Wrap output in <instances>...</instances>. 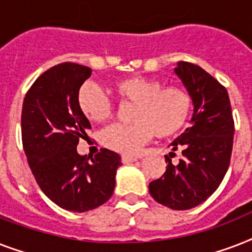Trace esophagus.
Segmentation results:
<instances>
[{"label":"esophagus","mask_w":252,"mask_h":252,"mask_svg":"<svg viewBox=\"0 0 252 252\" xmlns=\"http://www.w3.org/2000/svg\"><path fill=\"white\" fill-rule=\"evenodd\" d=\"M122 161H123V163H132V162L137 161V158L130 157V156H123Z\"/></svg>","instance_id":"esophagus-1"}]
</instances>
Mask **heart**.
<instances>
[{
	"label": "heart",
	"mask_w": 252,
	"mask_h": 252,
	"mask_svg": "<svg viewBox=\"0 0 252 252\" xmlns=\"http://www.w3.org/2000/svg\"><path fill=\"white\" fill-rule=\"evenodd\" d=\"M115 93L124 102L133 103V124H114L102 133L103 145L124 156H134L153 137H170L187 124L192 111L191 94L182 86H163L161 81L133 76L119 80ZM78 106L89 120L103 123L112 116L108 96L93 82L78 91Z\"/></svg>",
	"instance_id": "1"
}]
</instances>
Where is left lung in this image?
I'll return each instance as SVG.
<instances>
[{
	"label": "left lung",
	"mask_w": 252,
	"mask_h": 252,
	"mask_svg": "<svg viewBox=\"0 0 252 252\" xmlns=\"http://www.w3.org/2000/svg\"><path fill=\"white\" fill-rule=\"evenodd\" d=\"M175 74L191 94V126L172 141L182 149L176 165L166 156L165 174L149 184L157 203L186 211L204 203L219 188L230 165L234 120L226 89L197 65L179 61ZM171 157V153H170Z\"/></svg>",
	"instance_id": "obj_1"
}]
</instances>
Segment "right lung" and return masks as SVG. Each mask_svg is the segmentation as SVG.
<instances>
[{"label": "right lung", "instance_id": "obj_1", "mask_svg": "<svg viewBox=\"0 0 252 252\" xmlns=\"http://www.w3.org/2000/svg\"><path fill=\"white\" fill-rule=\"evenodd\" d=\"M91 69L63 63L30 87L22 107V142L36 183L51 201L70 212L91 211L114 193L122 158L102 149L94 158L80 156L77 145L91 128L78 106V91Z\"/></svg>", "mask_w": 252, "mask_h": 252}]
</instances>
